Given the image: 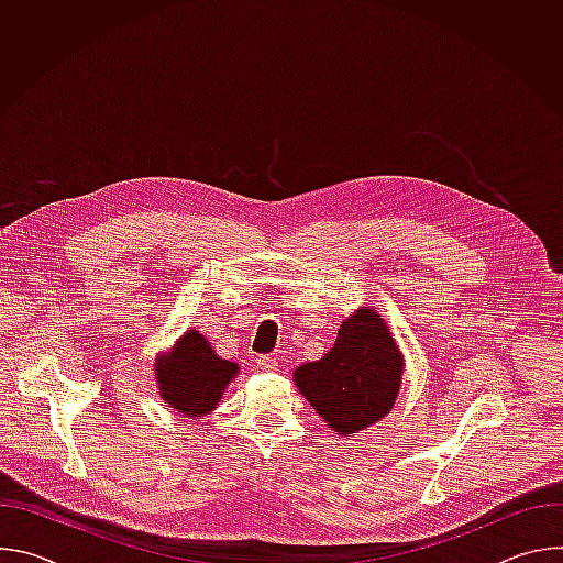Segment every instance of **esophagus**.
Here are the masks:
<instances>
[{
	"label": "esophagus",
	"mask_w": 563,
	"mask_h": 563,
	"mask_svg": "<svg viewBox=\"0 0 563 563\" xmlns=\"http://www.w3.org/2000/svg\"><path fill=\"white\" fill-rule=\"evenodd\" d=\"M258 367L263 372H274V369H278V361L274 356H258Z\"/></svg>",
	"instance_id": "esophagus-1"
}]
</instances>
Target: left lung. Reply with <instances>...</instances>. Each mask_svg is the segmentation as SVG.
Here are the masks:
<instances>
[{
    "mask_svg": "<svg viewBox=\"0 0 563 563\" xmlns=\"http://www.w3.org/2000/svg\"><path fill=\"white\" fill-rule=\"evenodd\" d=\"M406 358L374 307L356 309L343 320L334 347L294 369V383L334 432L356 434L396 404Z\"/></svg>",
    "mask_w": 563,
    "mask_h": 563,
    "instance_id": "1",
    "label": "left lung"
}]
</instances>
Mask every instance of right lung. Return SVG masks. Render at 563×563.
I'll return each mask as SVG.
<instances>
[{"label": "right lung", "instance_id": "1", "mask_svg": "<svg viewBox=\"0 0 563 563\" xmlns=\"http://www.w3.org/2000/svg\"><path fill=\"white\" fill-rule=\"evenodd\" d=\"M238 372V363L220 358L198 330H187L153 369L159 398L187 419L211 415Z\"/></svg>", "mask_w": 563, "mask_h": 563}]
</instances>
